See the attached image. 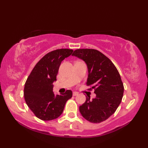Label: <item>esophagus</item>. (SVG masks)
Instances as JSON below:
<instances>
[{
  "label": "esophagus",
  "mask_w": 148,
  "mask_h": 148,
  "mask_svg": "<svg viewBox=\"0 0 148 148\" xmlns=\"http://www.w3.org/2000/svg\"><path fill=\"white\" fill-rule=\"evenodd\" d=\"M77 95H78V93H77L76 92H73V96H77Z\"/></svg>",
  "instance_id": "obj_1"
}]
</instances>
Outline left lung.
Instances as JSON below:
<instances>
[{
	"label": "left lung",
	"instance_id": "obj_1",
	"mask_svg": "<svg viewBox=\"0 0 148 148\" xmlns=\"http://www.w3.org/2000/svg\"><path fill=\"white\" fill-rule=\"evenodd\" d=\"M72 56L82 59L88 71L86 84L93 89L96 97L79 106L81 115L86 120L99 123L108 119L120 104L124 86L117 69L106 56L94 49H78Z\"/></svg>",
	"mask_w": 148,
	"mask_h": 148
}]
</instances>
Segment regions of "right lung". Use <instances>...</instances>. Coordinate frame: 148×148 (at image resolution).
<instances>
[{
    "mask_svg": "<svg viewBox=\"0 0 148 148\" xmlns=\"http://www.w3.org/2000/svg\"><path fill=\"white\" fill-rule=\"evenodd\" d=\"M72 52L70 49H59L47 53L37 63L27 78L23 92L25 100L40 119L50 121L58 118L66 102L72 96L69 90L56 95L53 92V83L56 81L61 62Z\"/></svg>",
    "mask_w": 148,
    "mask_h": 148,
    "instance_id": "add662e5",
    "label": "right lung"
}]
</instances>
